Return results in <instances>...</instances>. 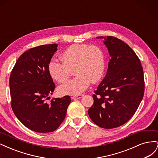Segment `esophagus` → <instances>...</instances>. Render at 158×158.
I'll return each mask as SVG.
<instances>
[{
    "mask_svg": "<svg viewBox=\"0 0 158 158\" xmlns=\"http://www.w3.org/2000/svg\"><path fill=\"white\" fill-rule=\"evenodd\" d=\"M83 96L82 94H80V95H73V96H72V98L75 99H80L82 98Z\"/></svg>",
    "mask_w": 158,
    "mask_h": 158,
    "instance_id": "34e87169",
    "label": "esophagus"
}]
</instances>
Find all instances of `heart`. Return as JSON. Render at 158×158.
<instances>
[{
	"mask_svg": "<svg viewBox=\"0 0 158 158\" xmlns=\"http://www.w3.org/2000/svg\"><path fill=\"white\" fill-rule=\"evenodd\" d=\"M63 63L51 60L47 70L56 82H63L69 78L74 69L75 77L61 84L58 88L62 95H79L91 83L102 78L106 70V59L103 51L96 45L73 44L60 55Z\"/></svg>",
	"mask_w": 158,
	"mask_h": 158,
	"instance_id": "1",
	"label": "heart"
}]
</instances>
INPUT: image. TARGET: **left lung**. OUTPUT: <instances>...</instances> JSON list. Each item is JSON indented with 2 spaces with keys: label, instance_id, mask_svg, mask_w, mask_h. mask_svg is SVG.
Segmentation results:
<instances>
[{
  "label": "left lung",
  "instance_id": "1",
  "mask_svg": "<svg viewBox=\"0 0 158 158\" xmlns=\"http://www.w3.org/2000/svg\"><path fill=\"white\" fill-rule=\"evenodd\" d=\"M96 38L103 40L111 59L106 76L94 91L88 114L99 127L113 128L136 111L144 96V73L138 57L125 42L113 36Z\"/></svg>",
  "mask_w": 158,
  "mask_h": 158
}]
</instances>
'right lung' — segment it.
<instances>
[{
	"instance_id": "add662e5",
	"label": "right lung",
	"mask_w": 158,
	"mask_h": 158,
	"mask_svg": "<svg viewBox=\"0 0 158 158\" xmlns=\"http://www.w3.org/2000/svg\"><path fill=\"white\" fill-rule=\"evenodd\" d=\"M57 44L31 48L19 57L10 76L11 106L23 125L37 132L55 131L64 121L70 98L52 99L55 88L47 65L57 51Z\"/></svg>"
}]
</instances>
